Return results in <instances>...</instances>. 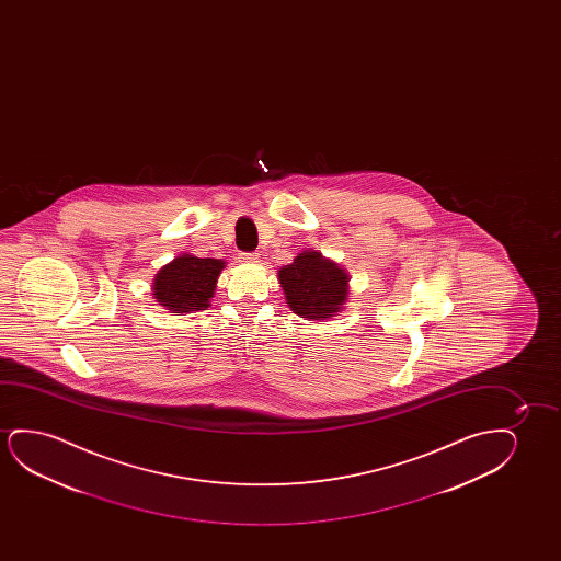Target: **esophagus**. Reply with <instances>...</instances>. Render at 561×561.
<instances>
[{"label":"esophagus","mask_w":561,"mask_h":561,"mask_svg":"<svg viewBox=\"0 0 561 561\" xmlns=\"http://www.w3.org/2000/svg\"><path fill=\"white\" fill-rule=\"evenodd\" d=\"M239 259H241V262H245V264H256V262L261 261L259 253H241Z\"/></svg>","instance_id":"1"}]
</instances>
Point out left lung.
Masks as SVG:
<instances>
[{
	"instance_id": "obj_1",
	"label": "left lung",
	"mask_w": 561,
	"mask_h": 561,
	"mask_svg": "<svg viewBox=\"0 0 561 561\" xmlns=\"http://www.w3.org/2000/svg\"><path fill=\"white\" fill-rule=\"evenodd\" d=\"M285 299L305 320H325L341 312L348 297V274L318 251H302L277 272Z\"/></svg>"
}]
</instances>
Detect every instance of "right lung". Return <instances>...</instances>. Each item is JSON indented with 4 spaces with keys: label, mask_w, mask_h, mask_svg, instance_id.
Returning a JSON list of instances; mask_svg holds the SVG:
<instances>
[{
    "label": "right lung",
    "mask_w": 561,
    "mask_h": 561,
    "mask_svg": "<svg viewBox=\"0 0 561 561\" xmlns=\"http://www.w3.org/2000/svg\"><path fill=\"white\" fill-rule=\"evenodd\" d=\"M222 268L224 261L220 259L180 254L157 272L154 299L176 316L205 310L215 295L216 282Z\"/></svg>",
    "instance_id": "obj_1"
}]
</instances>
